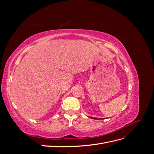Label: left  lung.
Segmentation results:
<instances>
[{
  "label": "left lung",
  "instance_id": "1",
  "mask_svg": "<svg viewBox=\"0 0 154 154\" xmlns=\"http://www.w3.org/2000/svg\"><path fill=\"white\" fill-rule=\"evenodd\" d=\"M89 118H91L92 119H103V118H94V117H89Z\"/></svg>",
  "mask_w": 154,
  "mask_h": 154
}]
</instances>
